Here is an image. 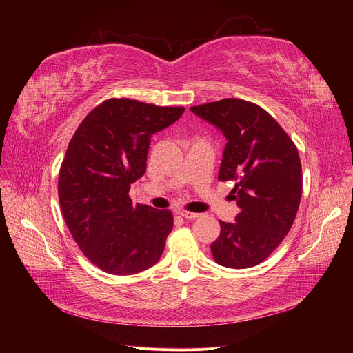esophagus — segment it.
<instances>
[{
	"instance_id": "obj_1",
	"label": "esophagus",
	"mask_w": 353,
	"mask_h": 353,
	"mask_svg": "<svg viewBox=\"0 0 353 353\" xmlns=\"http://www.w3.org/2000/svg\"><path fill=\"white\" fill-rule=\"evenodd\" d=\"M179 214H180L181 217H184V219H188V220L199 219V217L201 216L200 213H193V212H188V210H181V212H179Z\"/></svg>"
}]
</instances>
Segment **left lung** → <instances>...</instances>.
Masks as SVG:
<instances>
[{
  "mask_svg": "<svg viewBox=\"0 0 353 353\" xmlns=\"http://www.w3.org/2000/svg\"><path fill=\"white\" fill-rule=\"evenodd\" d=\"M228 139L219 180L240 209L236 223L219 220L214 262L246 269L262 263L289 233L302 197V164L292 139L266 110L240 99L190 107Z\"/></svg>",
  "mask_w": 353,
  "mask_h": 353,
  "instance_id": "1",
  "label": "left lung"
}]
</instances>
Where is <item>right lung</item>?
Instances as JSON below:
<instances>
[{
    "mask_svg": "<svg viewBox=\"0 0 353 353\" xmlns=\"http://www.w3.org/2000/svg\"><path fill=\"white\" fill-rule=\"evenodd\" d=\"M184 107L108 99L92 108L71 137L59 176L65 225L88 261L110 274H134L159 262L173 229L170 210L128 196L145 173L150 139Z\"/></svg>",
    "mask_w": 353,
    "mask_h": 353,
    "instance_id": "obj_1",
    "label": "right lung"
}]
</instances>
